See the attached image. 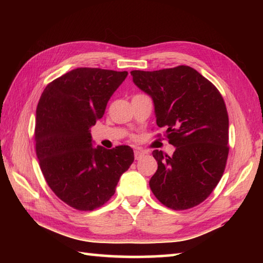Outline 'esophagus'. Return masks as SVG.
Returning a JSON list of instances; mask_svg holds the SVG:
<instances>
[{"label":"esophagus","instance_id":"34e87169","mask_svg":"<svg viewBox=\"0 0 263 263\" xmlns=\"http://www.w3.org/2000/svg\"><path fill=\"white\" fill-rule=\"evenodd\" d=\"M143 156H144L143 152H139V150H135V158H136V160L141 159Z\"/></svg>","mask_w":263,"mask_h":263}]
</instances>
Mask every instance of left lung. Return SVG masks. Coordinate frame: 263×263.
Listing matches in <instances>:
<instances>
[{
  "label": "left lung",
  "mask_w": 263,
  "mask_h": 263,
  "mask_svg": "<svg viewBox=\"0 0 263 263\" xmlns=\"http://www.w3.org/2000/svg\"><path fill=\"white\" fill-rule=\"evenodd\" d=\"M133 82L153 98L156 122L176 147L154 150L158 168L149 182L159 202L186 210L209 197L224 174L230 153L228 114L219 90L187 65L131 71Z\"/></svg>",
  "instance_id": "1"
}]
</instances>
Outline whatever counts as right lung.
Segmentation results:
<instances>
[{"label": "right lung", "mask_w": 263, "mask_h": 263, "mask_svg": "<svg viewBox=\"0 0 263 263\" xmlns=\"http://www.w3.org/2000/svg\"><path fill=\"white\" fill-rule=\"evenodd\" d=\"M126 76V71L78 68L49 82L39 98V166L57 197L77 210L91 211L107 202L135 160L128 146L92 148L89 131Z\"/></svg>", "instance_id": "right-lung-1"}]
</instances>
